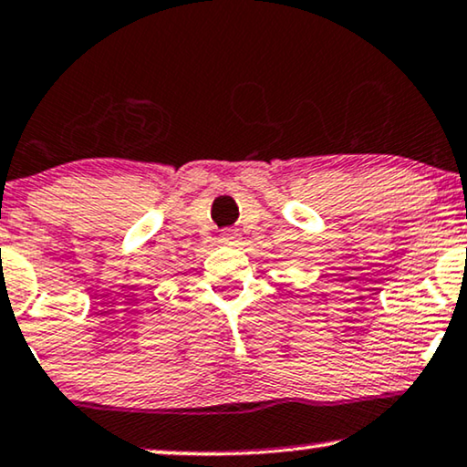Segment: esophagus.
Masks as SVG:
<instances>
[{"mask_svg":"<svg viewBox=\"0 0 467 467\" xmlns=\"http://www.w3.org/2000/svg\"><path fill=\"white\" fill-rule=\"evenodd\" d=\"M220 244L223 245H237L239 244V230H223L222 237H220Z\"/></svg>","mask_w":467,"mask_h":467,"instance_id":"34e87169","label":"esophagus"}]
</instances>
